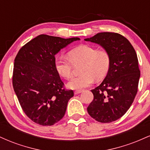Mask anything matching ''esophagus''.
<instances>
[{
	"mask_svg": "<svg viewBox=\"0 0 150 150\" xmlns=\"http://www.w3.org/2000/svg\"><path fill=\"white\" fill-rule=\"evenodd\" d=\"M81 92H82V90H76V91H75V92L74 93H75V94H78Z\"/></svg>",
	"mask_w": 150,
	"mask_h": 150,
	"instance_id": "obj_1",
	"label": "esophagus"
}]
</instances>
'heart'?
<instances>
[{
  "mask_svg": "<svg viewBox=\"0 0 150 150\" xmlns=\"http://www.w3.org/2000/svg\"><path fill=\"white\" fill-rule=\"evenodd\" d=\"M68 57L60 56L56 59L55 66L62 77L69 79L73 75V65L82 63L80 76L74 77L68 83L73 89L89 87L94 80L101 81L106 77L111 64L109 53L106 50H98L87 45L79 46L68 53Z\"/></svg>",
  "mask_w": 150,
  "mask_h": 150,
  "instance_id": "b5f03b06",
  "label": "heart"
}]
</instances>
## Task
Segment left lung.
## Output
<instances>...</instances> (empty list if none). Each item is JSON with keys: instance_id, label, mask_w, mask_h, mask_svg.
Returning a JSON list of instances; mask_svg holds the SVG:
<instances>
[{"instance_id": "obj_1", "label": "left lung", "mask_w": 150, "mask_h": 150, "mask_svg": "<svg viewBox=\"0 0 150 150\" xmlns=\"http://www.w3.org/2000/svg\"><path fill=\"white\" fill-rule=\"evenodd\" d=\"M85 40L102 46L111 58L107 75L91 90L94 99L87 107L97 121L111 123L126 113L137 94L140 76L137 54L128 39L118 33L101 32Z\"/></svg>"}]
</instances>
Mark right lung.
<instances>
[{
    "label": "right lung",
    "instance_id": "obj_1",
    "mask_svg": "<svg viewBox=\"0 0 150 150\" xmlns=\"http://www.w3.org/2000/svg\"><path fill=\"white\" fill-rule=\"evenodd\" d=\"M80 38L41 34L23 46L15 58L13 86L24 112L34 123L53 125L64 116L73 90L55 66V55Z\"/></svg>",
    "mask_w": 150,
    "mask_h": 150
}]
</instances>
